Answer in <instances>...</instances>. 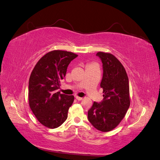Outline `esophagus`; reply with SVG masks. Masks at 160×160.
I'll return each mask as SVG.
<instances>
[{"instance_id":"34e87169","label":"esophagus","mask_w":160,"mask_h":160,"mask_svg":"<svg viewBox=\"0 0 160 160\" xmlns=\"http://www.w3.org/2000/svg\"><path fill=\"white\" fill-rule=\"evenodd\" d=\"M76 98L78 100H79V101H80V100H82V98H81V97H76Z\"/></svg>"}]
</instances>
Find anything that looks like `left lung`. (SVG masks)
<instances>
[{
	"label": "left lung",
	"instance_id": "obj_1",
	"mask_svg": "<svg viewBox=\"0 0 160 160\" xmlns=\"http://www.w3.org/2000/svg\"><path fill=\"white\" fill-rule=\"evenodd\" d=\"M102 63L103 89L101 102H94L88 111V119L97 129L107 132L115 129L124 118L130 106L129 84L121 63L108 53H97Z\"/></svg>",
	"mask_w": 160,
	"mask_h": 160
}]
</instances>
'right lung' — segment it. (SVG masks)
Wrapping results in <instances>:
<instances>
[{"mask_svg":"<svg viewBox=\"0 0 160 160\" xmlns=\"http://www.w3.org/2000/svg\"><path fill=\"white\" fill-rule=\"evenodd\" d=\"M78 55L55 50L43 56L31 72L29 81V102L34 115L44 126L57 128L68 117L74 97L58 90L67 68Z\"/></svg>","mask_w":160,"mask_h":160,"instance_id":"add662e5","label":"right lung"}]
</instances>
